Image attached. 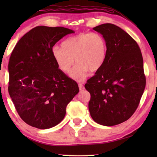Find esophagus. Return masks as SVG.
I'll return each instance as SVG.
<instances>
[{
  "mask_svg": "<svg viewBox=\"0 0 157 157\" xmlns=\"http://www.w3.org/2000/svg\"><path fill=\"white\" fill-rule=\"evenodd\" d=\"M78 86H79V90H80V91H82V90H83L84 88L83 84H82V83H79Z\"/></svg>",
  "mask_w": 157,
  "mask_h": 157,
  "instance_id": "obj_1",
  "label": "esophagus"
}]
</instances>
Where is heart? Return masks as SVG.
<instances>
[{
    "label": "heart",
    "instance_id": "obj_1",
    "mask_svg": "<svg viewBox=\"0 0 157 157\" xmlns=\"http://www.w3.org/2000/svg\"><path fill=\"white\" fill-rule=\"evenodd\" d=\"M107 46L105 39L99 33H81L66 39L62 47L52 49V57L62 72L68 73L75 62L77 65L70 77L82 82L89 71L95 72L102 67L107 56Z\"/></svg>",
    "mask_w": 157,
    "mask_h": 157
}]
</instances>
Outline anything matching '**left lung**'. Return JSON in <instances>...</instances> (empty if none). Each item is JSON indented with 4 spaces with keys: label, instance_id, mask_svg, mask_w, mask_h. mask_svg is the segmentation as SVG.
Masks as SVG:
<instances>
[{
    "label": "left lung",
    "instance_id": "8db88e82",
    "mask_svg": "<svg viewBox=\"0 0 157 157\" xmlns=\"http://www.w3.org/2000/svg\"><path fill=\"white\" fill-rule=\"evenodd\" d=\"M107 42V56L85 89L91 94L89 109L93 120L113 126L131 117L139 105L146 79L143 59L136 41L111 23L93 28Z\"/></svg>",
    "mask_w": 157,
    "mask_h": 157
}]
</instances>
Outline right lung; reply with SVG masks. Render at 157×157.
Wrapping results in <instances>:
<instances>
[{"label":"right lung","instance_id":"1","mask_svg":"<svg viewBox=\"0 0 157 157\" xmlns=\"http://www.w3.org/2000/svg\"><path fill=\"white\" fill-rule=\"evenodd\" d=\"M75 32L37 26L23 35L10 58L8 91L21 119L41 129L59 124L66 106L78 94L75 81L58 68L52 57L58 41Z\"/></svg>","mask_w":157,"mask_h":157}]
</instances>
